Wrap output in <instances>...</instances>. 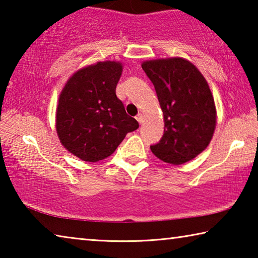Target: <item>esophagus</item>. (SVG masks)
Returning a JSON list of instances; mask_svg holds the SVG:
<instances>
[{
  "label": "esophagus",
  "mask_w": 258,
  "mask_h": 258,
  "mask_svg": "<svg viewBox=\"0 0 258 258\" xmlns=\"http://www.w3.org/2000/svg\"><path fill=\"white\" fill-rule=\"evenodd\" d=\"M135 118H137V120L139 121L140 124H142V123H143V115H142V113H138V115H137V117H135Z\"/></svg>",
  "instance_id": "1"
}]
</instances>
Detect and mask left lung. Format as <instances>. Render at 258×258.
I'll use <instances>...</instances> for the list:
<instances>
[{"mask_svg":"<svg viewBox=\"0 0 258 258\" xmlns=\"http://www.w3.org/2000/svg\"><path fill=\"white\" fill-rule=\"evenodd\" d=\"M142 69L155 86L164 113V135L150 147L168 164H184L206 149L216 126V108L207 81L183 58L147 60Z\"/></svg>","mask_w":258,"mask_h":258,"instance_id":"obj_1","label":"left lung"}]
</instances>
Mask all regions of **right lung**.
<instances>
[{
  "label": "right lung",
  "mask_w": 258,
  "mask_h": 258,
  "mask_svg": "<svg viewBox=\"0 0 258 258\" xmlns=\"http://www.w3.org/2000/svg\"><path fill=\"white\" fill-rule=\"evenodd\" d=\"M121 72L118 61H99L77 71L61 91L56 133L61 145L82 160L107 158L126 134L139 127L116 95Z\"/></svg>",
  "instance_id": "add662e5"
}]
</instances>
